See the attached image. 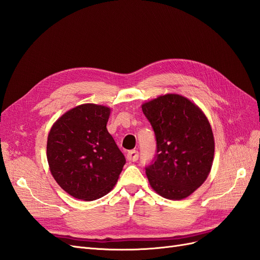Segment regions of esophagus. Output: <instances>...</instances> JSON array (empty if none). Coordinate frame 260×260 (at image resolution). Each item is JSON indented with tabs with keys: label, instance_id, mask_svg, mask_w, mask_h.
Returning <instances> with one entry per match:
<instances>
[{
	"label": "esophagus",
	"instance_id": "1",
	"mask_svg": "<svg viewBox=\"0 0 260 260\" xmlns=\"http://www.w3.org/2000/svg\"><path fill=\"white\" fill-rule=\"evenodd\" d=\"M139 158V152L136 151V149H133V151L128 152L127 154V159L129 161H137Z\"/></svg>",
	"mask_w": 260,
	"mask_h": 260
}]
</instances>
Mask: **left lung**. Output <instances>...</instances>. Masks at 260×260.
Segmentation results:
<instances>
[{
    "label": "left lung",
    "instance_id": "1",
    "mask_svg": "<svg viewBox=\"0 0 260 260\" xmlns=\"http://www.w3.org/2000/svg\"><path fill=\"white\" fill-rule=\"evenodd\" d=\"M157 141L155 161L145 169L153 190L162 198L186 199L205 182L215 155L211 125L187 98L167 93L142 104Z\"/></svg>",
    "mask_w": 260,
    "mask_h": 260
}]
</instances>
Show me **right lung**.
Masks as SVG:
<instances>
[{"instance_id": "right-lung-1", "label": "right lung", "mask_w": 260, "mask_h": 260, "mask_svg": "<svg viewBox=\"0 0 260 260\" xmlns=\"http://www.w3.org/2000/svg\"><path fill=\"white\" fill-rule=\"evenodd\" d=\"M111 108L86 103L62 114L48 136L46 157L57 184L73 198L95 201L111 192L125 164L106 124Z\"/></svg>"}]
</instances>
